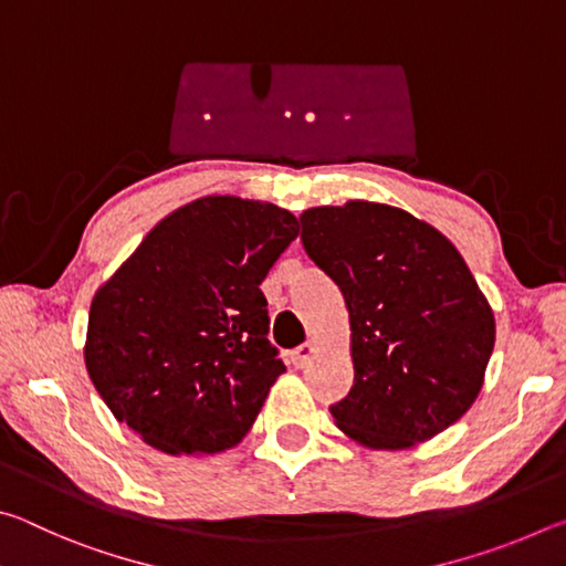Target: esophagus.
I'll list each match as a JSON object with an SVG mask.
<instances>
[{
    "mask_svg": "<svg viewBox=\"0 0 566 566\" xmlns=\"http://www.w3.org/2000/svg\"><path fill=\"white\" fill-rule=\"evenodd\" d=\"M314 344L312 342H304V344H300V347H296L294 352H292V364L294 367H306V364H310L312 359H314Z\"/></svg>",
    "mask_w": 566,
    "mask_h": 566,
    "instance_id": "esophagus-1",
    "label": "esophagus"
}]
</instances>
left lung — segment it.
I'll return each instance as SVG.
<instances>
[{"instance_id":"obj_1","label":"left lung","mask_w":566,"mask_h":566,"mask_svg":"<svg viewBox=\"0 0 566 566\" xmlns=\"http://www.w3.org/2000/svg\"><path fill=\"white\" fill-rule=\"evenodd\" d=\"M300 222L304 252L349 310L354 385L329 407L342 432L405 449L452 427L494 349V314L462 254L387 205L314 207Z\"/></svg>"}]
</instances>
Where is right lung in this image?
I'll return each mask as SVG.
<instances>
[{"mask_svg": "<svg viewBox=\"0 0 566 566\" xmlns=\"http://www.w3.org/2000/svg\"><path fill=\"white\" fill-rule=\"evenodd\" d=\"M296 234L292 212L239 197L161 219L92 300L84 361L112 415L169 454L242 442L286 369L260 284Z\"/></svg>", "mask_w": 566, "mask_h": 566, "instance_id": "1", "label": "right lung"}]
</instances>
